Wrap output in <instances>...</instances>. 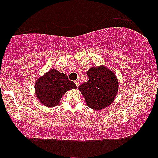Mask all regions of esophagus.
I'll list each match as a JSON object with an SVG mask.
<instances>
[{
	"label": "esophagus",
	"mask_w": 158,
	"mask_h": 158,
	"mask_svg": "<svg viewBox=\"0 0 158 158\" xmlns=\"http://www.w3.org/2000/svg\"><path fill=\"white\" fill-rule=\"evenodd\" d=\"M75 85H76V86L78 87L79 86V81H78V80H76V81H75Z\"/></svg>",
	"instance_id": "esophagus-1"
}]
</instances>
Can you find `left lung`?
Masks as SVG:
<instances>
[{
  "label": "left lung",
  "mask_w": 158,
  "mask_h": 158,
  "mask_svg": "<svg viewBox=\"0 0 158 158\" xmlns=\"http://www.w3.org/2000/svg\"><path fill=\"white\" fill-rule=\"evenodd\" d=\"M86 74L89 81L81 84L78 89L85 99L87 105L96 110L109 106L118 91L115 75L103 66L91 67Z\"/></svg>",
  "instance_id": "8db88e82"
}]
</instances>
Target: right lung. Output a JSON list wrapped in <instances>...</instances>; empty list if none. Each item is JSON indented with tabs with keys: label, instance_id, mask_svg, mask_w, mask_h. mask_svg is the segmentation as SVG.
<instances>
[{
	"label": "right lung",
	"instance_id": "1",
	"mask_svg": "<svg viewBox=\"0 0 158 158\" xmlns=\"http://www.w3.org/2000/svg\"><path fill=\"white\" fill-rule=\"evenodd\" d=\"M35 88L39 101L48 107H52L59 103L63 94L68 90L76 89V85L67 75L52 69L38 80Z\"/></svg>",
	"mask_w": 158,
	"mask_h": 158
}]
</instances>
